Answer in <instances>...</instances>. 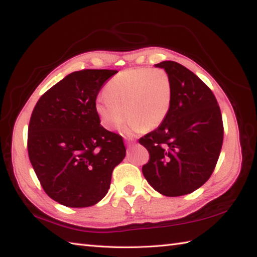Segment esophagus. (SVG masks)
<instances>
[{"mask_svg": "<svg viewBox=\"0 0 257 257\" xmlns=\"http://www.w3.org/2000/svg\"><path fill=\"white\" fill-rule=\"evenodd\" d=\"M134 145V141L133 140H129V139H127V146L128 147H132Z\"/></svg>", "mask_w": 257, "mask_h": 257, "instance_id": "34e87169", "label": "esophagus"}]
</instances>
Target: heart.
Wrapping results in <instances>:
<instances>
[{
  "instance_id": "b5f03b06",
  "label": "heart",
  "mask_w": 257,
  "mask_h": 257,
  "mask_svg": "<svg viewBox=\"0 0 257 257\" xmlns=\"http://www.w3.org/2000/svg\"><path fill=\"white\" fill-rule=\"evenodd\" d=\"M103 92L95 109L109 130L120 129L127 118L129 132L154 130L165 121L172 103L170 77L159 68L125 69L108 81Z\"/></svg>"
}]
</instances>
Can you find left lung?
<instances>
[{"mask_svg":"<svg viewBox=\"0 0 257 257\" xmlns=\"http://www.w3.org/2000/svg\"><path fill=\"white\" fill-rule=\"evenodd\" d=\"M155 66L170 77L172 103L165 121L139 139L149 151L143 173L163 195L189 194L214 171L223 144L221 110L211 89L187 67L172 61Z\"/></svg>","mask_w":257,"mask_h":257,"instance_id":"8db88e82","label":"left lung"}]
</instances>
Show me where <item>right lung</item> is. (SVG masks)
<instances>
[{
  "mask_svg": "<svg viewBox=\"0 0 257 257\" xmlns=\"http://www.w3.org/2000/svg\"><path fill=\"white\" fill-rule=\"evenodd\" d=\"M118 73L84 69L58 81L32 112L27 149L41 185L68 207L98 203L110 188L111 174L125 157L122 137L100 125L96 98Z\"/></svg>",
  "mask_w": 257,
  "mask_h": 257,
  "instance_id": "add662e5",
  "label": "right lung"
}]
</instances>
